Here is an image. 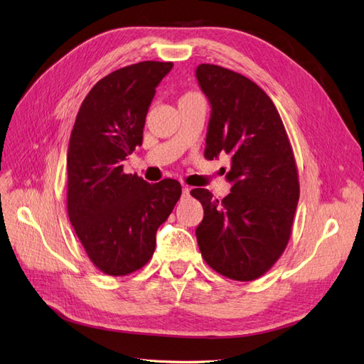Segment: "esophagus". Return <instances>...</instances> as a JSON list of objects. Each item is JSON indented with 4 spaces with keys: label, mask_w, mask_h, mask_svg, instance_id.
<instances>
[{
    "label": "esophagus",
    "mask_w": 364,
    "mask_h": 364,
    "mask_svg": "<svg viewBox=\"0 0 364 364\" xmlns=\"http://www.w3.org/2000/svg\"><path fill=\"white\" fill-rule=\"evenodd\" d=\"M189 193H191V187L189 186H186V184H183V196L186 198V196H189Z\"/></svg>",
    "instance_id": "34e87169"
}]
</instances>
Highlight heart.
Masks as SVG:
<instances>
[{"label":"heart","instance_id":"obj_1","mask_svg":"<svg viewBox=\"0 0 364 364\" xmlns=\"http://www.w3.org/2000/svg\"><path fill=\"white\" fill-rule=\"evenodd\" d=\"M196 96H198L196 92H186L181 99H189V97H196ZM181 99H180V100H181Z\"/></svg>","mask_w":364,"mask_h":364}]
</instances>
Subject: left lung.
Instances as JSON below:
<instances>
[{"mask_svg": "<svg viewBox=\"0 0 364 364\" xmlns=\"http://www.w3.org/2000/svg\"><path fill=\"white\" fill-rule=\"evenodd\" d=\"M196 77L211 105L204 156H230L232 183L222 200L207 189L191 192L204 208L198 246L214 272L250 282L270 270L291 238L300 198L294 151L274 103L253 80L214 64L198 65Z\"/></svg>", "mask_w": 364, "mask_h": 364, "instance_id": "1", "label": "left lung"}]
</instances>
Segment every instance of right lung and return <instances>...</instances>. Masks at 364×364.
Returning a JSON list of instances; mask_svg holds the SVG:
<instances>
[{
    "label": "right lung",
    "mask_w": 364,
    "mask_h": 364,
    "mask_svg": "<svg viewBox=\"0 0 364 364\" xmlns=\"http://www.w3.org/2000/svg\"><path fill=\"white\" fill-rule=\"evenodd\" d=\"M172 63L142 61L102 77L79 107L67 151V213L90 261L127 276L151 259L156 232L181 196V184H156L123 172L142 145L148 107Z\"/></svg>",
    "instance_id": "right-lung-1"
}]
</instances>
